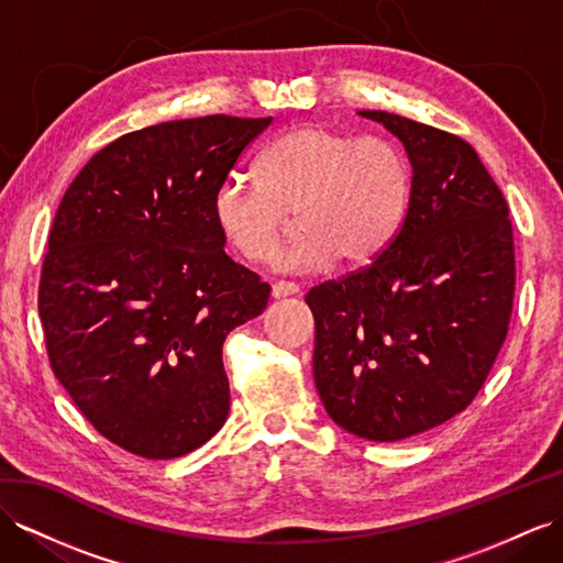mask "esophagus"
<instances>
[{
    "instance_id": "obj_1",
    "label": "esophagus",
    "mask_w": 563,
    "mask_h": 563,
    "mask_svg": "<svg viewBox=\"0 0 563 563\" xmlns=\"http://www.w3.org/2000/svg\"><path fill=\"white\" fill-rule=\"evenodd\" d=\"M297 292H299V287L295 283H287V280H278V283H273V287H271V295L276 299L290 297V295H297Z\"/></svg>"
}]
</instances>
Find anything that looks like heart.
Here are the masks:
<instances>
[{
  "label": "heart",
  "mask_w": 563,
  "mask_h": 563,
  "mask_svg": "<svg viewBox=\"0 0 563 563\" xmlns=\"http://www.w3.org/2000/svg\"><path fill=\"white\" fill-rule=\"evenodd\" d=\"M411 199L407 158L383 137H354L323 123H301L256 158V183L228 178L211 199L213 223L240 258L276 254L295 213L301 233L276 258L283 273L366 266L390 247Z\"/></svg>",
  "instance_id": "b5f03b06"
}]
</instances>
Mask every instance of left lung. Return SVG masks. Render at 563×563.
<instances>
[{
	"label": "left lung",
	"instance_id": "left-lung-1",
	"mask_svg": "<svg viewBox=\"0 0 563 563\" xmlns=\"http://www.w3.org/2000/svg\"><path fill=\"white\" fill-rule=\"evenodd\" d=\"M411 164L397 238L371 266L316 285L313 383L330 419L397 442L464 411L507 338L514 305L509 207L468 142L387 111Z\"/></svg>",
	"mask_w": 563,
	"mask_h": 563
}]
</instances>
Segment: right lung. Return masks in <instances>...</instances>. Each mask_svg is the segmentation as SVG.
I'll return each instance as SVG.
<instances>
[{"instance_id": "obj_1", "label": "right lung", "mask_w": 563, "mask_h": 563, "mask_svg": "<svg viewBox=\"0 0 563 563\" xmlns=\"http://www.w3.org/2000/svg\"><path fill=\"white\" fill-rule=\"evenodd\" d=\"M271 121L216 113L128 133L54 216L37 299L52 371L137 456L190 454L228 419L223 342L271 287L223 252L211 199Z\"/></svg>"}]
</instances>
